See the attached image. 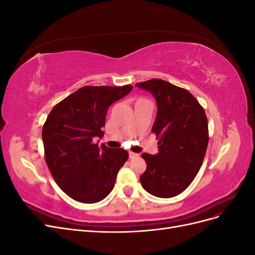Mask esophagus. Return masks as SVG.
<instances>
[{
  "instance_id": "esophagus-1",
  "label": "esophagus",
  "mask_w": 255,
  "mask_h": 255,
  "mask_svg": "<svg viewBox=\"0 0 255 255\" xmlns=\"http://www.w3.org/2000/svg\"><path fill=\"white\" fill-rule=\"evenodd\" d=\"M128 156H129V158H134V157L139 156V154L134 153V152H129V153H128Z\"/></svg>"
}]
</instances>
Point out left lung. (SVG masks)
Masks as SVG:
<instances>
[{"instance_id": "obj_1", "label": "left lung", "mask_w": 255, "mask_h": 255, "mask_svg": "<svg viewBox=\"0 0 255 255\" xmlns=\"http://www.w3.org/2000/svg\"><path fill=\"white\" fill-rule=\"evenodd\" d=\"M156 100L157 114L152 132L158 138V153H142L146 169L142 187L158 198H172L186 189L200 170L208 143L203 107L186 89L163 80L136 84Z\"/></svg>"}]
</instances>
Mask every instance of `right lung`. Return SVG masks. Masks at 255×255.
I'll return each instance as SVG.
<instances>
[{"label":"right lung","instance_id":"obj_1","mask_svg":"<svg viewBox=\"0 0 255 255\" xmlns=\"http://www.w3.org/2000/svg\"><path fill=\"white\" fill-rule=\"evenodd\" d=\"M132 89V85L82 87L54 106L45 120V161L56 184L75 201L96 203L113 190L128 153L98 146L92 139L103 137L109 107Z\"/></svg>","mask_w":255,"mask_h":255}]
</instances>
